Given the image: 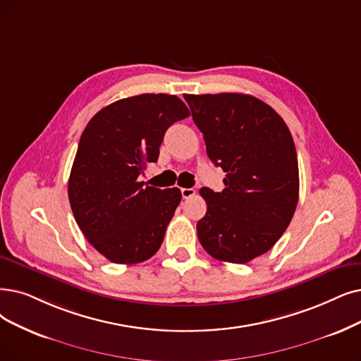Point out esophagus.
Instances as JSON below:
<instances>
[{"label": "esophagus", "instance_id": "obj_1", "mask_svg": "<svg viewBox=\"0 0 361 361\" xmlns=\"http://www.w3.org/2000/svg\"><path fill=\"white\" fill-rule=\"evenodd\" d=\"M182 198L186 200V198H191L194 194H195V190L194 188H182Z\"/></svg>", "mask_w": 361, "mask_h": 361}]
</instances>
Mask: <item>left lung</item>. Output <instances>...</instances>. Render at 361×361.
Masks as SVG:
<instances>
[{
  "label": "left lung",
  "mask_w": 361,
  "mask_h": 361,
  "mask_svg": "<svg viewBox=\"0 0 361 361\" xmlns=\"http://www.w3.org/2000/svg\"><path fill=\"white\" fill-rule=\"evenodd\" d=\"M225 188H201L207 212L197 222L201 246L218 261L247 264L289 226L299 198L295 142L280 115L243 93L186 94Z\"/></svg>",
  "instance_id": "obj_1"
}]
</instances>
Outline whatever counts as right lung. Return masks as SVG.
<instances>
[{"label": "right lung", "instance_id": "obj_1", "mask_svg": "<svg viewBox=\"0 0 361 361\" xmlns=\"http://www.w3.org/2000/svg\"><path fill=\"white\" fill-rule=\"evenodd\" d=\"M188 115L178 96L145 93L105 106L85 126L68 195L84 237L108 261L139 264L160 249L182 194L145 186L139 175L158 160L167 128Z\"/></svg>", "mask_w": 361, "mask_h": 361}]
</instances>
